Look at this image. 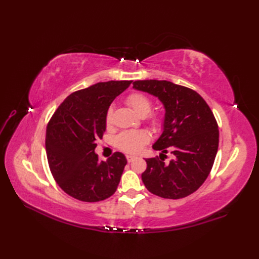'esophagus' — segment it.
Here are the masks:
<instances>
[{
	"instance_id": "esophagus-1",
	"label": "esophagus",
	"mask_w": 259,
	"mask_h": 259,
	"mask_svg": "<svg viewBox=\"0 0 259 259\" xmlns=\"http://www.w3.org/2000/svg\"><path fill=\"white\" fill-rule=\"evenodd\" d=\"M135 159V156H133V155H126V160H127V162H132L133 160Z\"/></svg>"
}]
</instances>
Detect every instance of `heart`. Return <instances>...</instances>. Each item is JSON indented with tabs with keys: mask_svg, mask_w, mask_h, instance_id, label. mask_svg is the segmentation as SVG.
<instances>
[{
	"mask_svg": "<svg viewBox=\"0 0 259 259\" xmlns=\"http://www.w3.org/2000/svg\"><path fill=\"white\" fill-rule=\"evenodd\" d=\"M126 104L137 115L147 117V122L152 131L159 132L164 125V114L162 112H151L152 100L143 93H132L126 98ZM113 108H108L105 116V123L108 128L112 126ZM150 140V135L146 131L124 132L116 137L115 146L121 151L130 154H137L143 150L145 145Z\"/></svg>",
	"mask_w": 259,
	"mask_h": 259,
	"instance_id": "obj_1",
	"label": "heart"
}]
</instances>
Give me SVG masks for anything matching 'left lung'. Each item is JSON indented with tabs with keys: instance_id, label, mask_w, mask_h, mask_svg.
<instances>
[{
	"instance_id": "left-lung-1",
	"label": "left lung",
	"mask_w": 259,
	"mask_h": 259,
	"mask_svg": "<svg viewBox=\"0 0 259 259\" xmlns=\"http://www.w3.org/2000/svg\"><path fill=\"white\" fill-rule=\"evenodd\" d=\"M133 88L158 97L165 108L163 133L153 145L160 158L147 159L143 183L164 199H182L197 191L210 173L219 131L210 108L199 94L168 81H135ZM169 150L174 159L163 162Z\"/></svg>"
}]
</instances>
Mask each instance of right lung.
<instances>
[{
    "mask_svg": "<svg viewBox=\"0 0 259 259\" xmlns=\"http://www.w3.org/2000/svg\"><path fill=\"white\" fill-rule=\"evenodd\" d=\"M131 84L132 81L99 82L76 91L51 117L46 128V155L54 179L70 197L99 202L116 191L126 158L114 152L107 161H99L95 148L106 131L108 108Z\"/></svg>",
    "mask_w": 259,
    "mask_h": 259,
    "instance_id": "1",
    "label": "right lung"
}]
</instances>
